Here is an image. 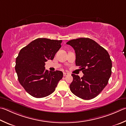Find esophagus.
Returning a JSON list of instances; mask_svg holds the SVG:
<instances>
[{
  "instance_id": "34e87169",
  "label": "esophagus",
  "mask_w": 126,
  "mask_h": 126,
  "mask_svg": "<svg viewBox=\"0 0 126 126\" xmlns=\"http://www.w3.org/2000/svg\"><path fill=\"white\" fill-rule=\"evenodd\" d=\"M68 73H65V72H64V73H63V76L64 77H65V76H67V75H68Z\"/></svg>"
}]
</instances>
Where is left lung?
<instances>
[{"label":"left lung","mask_w":126,"mask_h":126,"mask_svg":"<svg viewBox=\"0 0 126 126\" xmlns=\"http://www.w3.org/2000/svg\"><path fill=\"white\" fill-rule=\"evenodd\" d=\"M75 50V64L84 74L81 78L72 74L70 91L84 100L96 97L107 85L111 75L112 61L108 52L95 41L79 38L67 43Z\"/></svg>","instance_id":"left-lung-1"}]
</instances>
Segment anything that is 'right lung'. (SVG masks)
<instances>
[{
	"label": "right lung",
	"mask_w": 126,
	"mask_h": 126,
	"mask_svg": "<svg viewBox=\"0 0 126 126\" xmlns=\"http://www.w3.org/2000/svg\"><path fill=\"white\" fill-rule=\"evenodd\" d=\"M62 42L38 38L20 50L16 59L15 70L20 84L33 97L41 98L51 94L62 79V72H48L45 67L46 62L54 58Z\"/></svg>",
	"instance_id": "obj_1"
}]
</instances>
